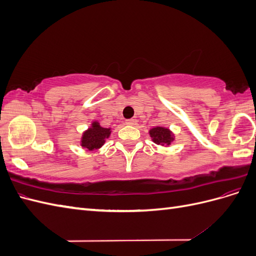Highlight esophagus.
Segmentation results:
<instances>
[{"mask_svg":"<svg viewBox=\"0 0 256 256\" xmlns=\"http://www.w3.org/2000/svg\"><path fill=\"white\" fill-rule=\"evenodd\" d=\"M136 120H134V118H130V120H127L125 122H126V125H134V122H136Z\"/></svg>","mask_w":256,"mask_h":256,"instance_id":"1","label":"esophagus"}]
</instances>
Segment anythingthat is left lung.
Masks as SVG:
<instances>
[{"mask_svg":"<svg viewBox=\"0 0 256 256\" xmlns=\"http://www.w3.org/2000/svg\"><path fill=\"white\" fill-rule=\"evenodd\" d=\"M150 134L152 138V141L158 145H170L173 140L171 131L164 127L152 128L150 131Z\"/></svg>","mask_w":256,"mask_h":256,"instance_id":"left-lung-1","label":"left lung"}]
</instances>
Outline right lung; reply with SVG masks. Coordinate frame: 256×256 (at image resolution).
Returning a JSON list of instances; mask_svg holds the SVG:
<instances>
[{
  "label": "right lung",
  "instance_id": "1",
  "mask_svg": "<svg viewBox=\"0 0 256 256\" xmlns=\"http://www.w3.org/2000/svg\"><path fill=\"white\" fill-rule=\"evenodd\" d=\"M110 134L111 131L109 128H102L98 122H92V127L85 131L82 136L81 146L88 150H98L104 145V138H109Z\"/></svg>",
  "mask_w": 256,
  "mask_h": 256
}]
</instances>
